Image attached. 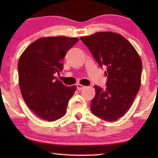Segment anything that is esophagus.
Returning <instances> with one entry per match:
<instances>
[{
  "label": "esophagus",
  "instance_id": "esophagus-1",
  "mask_svg": "<svg viewBox=\"0 0 158 158\" xmlns=\"http://www.w3.org/2000/svg\"><path fill=\"white\" fill-rule=\"evenodd\" d=\"M84 88H85L84 85H81V84H78L77 85V90H81L82 89H84Z\"/></svg>",
  "mask_w": 158,
  "mask_h": 158
}]
</instances>
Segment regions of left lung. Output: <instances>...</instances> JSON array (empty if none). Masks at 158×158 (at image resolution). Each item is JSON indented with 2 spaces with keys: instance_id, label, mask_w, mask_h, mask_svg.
Returning <instances> with one entry per match:
<instances>
[{
  "instance_id": "left-lung-1",
  "label": "left lung",
  "mask_w": 158,
  "mask_h": 158,
  "mask_svg": "<svg viewBox=\"0 0 158 158\" xmlns=\"http://www.w3.org/2000/svg\"><path fill=\"white\" fill-rule=\"evenodd\" d=\"M101 68H106V88L94 85L95 96L90 110L106 121H114L126 113L141 85L142 63L137 51L121 35L99 32L80 37Z\"/></svg>"
}]
</instances>
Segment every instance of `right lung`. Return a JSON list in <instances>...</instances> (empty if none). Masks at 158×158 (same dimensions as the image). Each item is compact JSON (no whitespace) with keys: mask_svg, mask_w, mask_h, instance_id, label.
Masks as SVG:
<instances>
[{"mask_svg":"<svg viewBox=\"0 0 158 158\" xmlns=\"http://www.w3.org/2000/svg\"><path fill=\"white\" fill-rule=\"evenodd\" d=\"M79 41L76 37L38 39L26 48L18 62L19 83L27 106L40 118L54 121L65 115L77 89L53 76L63 69L66 53Z\"/></svg>","mask_w":158,"mask_h":158,"instance_id":"right-lung-1","label":"right lung"}]
</instances>
